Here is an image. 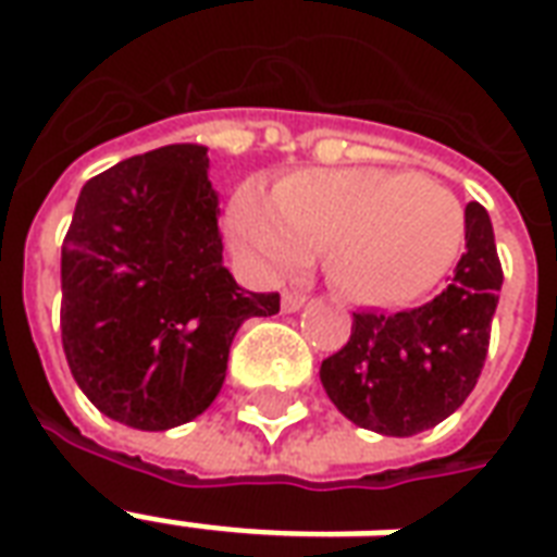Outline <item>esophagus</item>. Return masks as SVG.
Listing matches in <instances>:
<instances>
[{
	"label": "esophagus",
	"mask_w": 557,
	"mask_h": 557,
	"mask_svg": "<svg viewBox=\"0 0 557 557\" xmlns=\"http://www.w3.org/2000/svg\"><path fill=\"white\" fill-rule=\"evenodd\" d=\"M305 305V296L302 294H294V290H287V294H282V311L284 313H296L299 308Z\"/></svg>",
	"instance_id": "obj_1"
}]
</instances>
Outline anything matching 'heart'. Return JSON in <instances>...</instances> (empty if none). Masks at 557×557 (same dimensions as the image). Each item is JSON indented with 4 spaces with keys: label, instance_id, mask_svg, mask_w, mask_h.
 Listing matches in <instances>:
<instances>
[{
    "label": "heart",
    "instance_id": "obj_1",
    "mask_svg": "<svg viewBox=\"0 0 557 557\" xmlns=\"http://www.w3.org/2000/svg\"><path fill=\"white\" fill-rule=\"evenodd\" d=\"M463 234V208L446 184L367 166L302 170L275 194L246 182L228 205V240L252 275H294L325 249L334 287L375 308L434 290L458 261Z\"/></svg>",
    "mask_w": 557,
    "mask_h": 557
}]
</instances>
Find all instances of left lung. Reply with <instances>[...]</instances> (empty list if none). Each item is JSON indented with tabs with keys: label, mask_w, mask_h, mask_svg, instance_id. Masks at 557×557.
<instances>
[{
	"label": "left lung",
	"mask_w": 557,
	"mask_h": 557,
	"mask_svg": "<svg viewBox=\"0 0 557 557\" xmlns=\"http://www.w3.org/2000/svg\"><path fill=\"white\" fill-rule=\"evenodd\" d=\"M467 252L453 284L399 313H355L352 337L320 367L334 408L384 437H411L455 413L482 375L502 267L491 216L467 205Z\"/></svg>",
	"instance_id": "left-lung-1"
}]
</instances>
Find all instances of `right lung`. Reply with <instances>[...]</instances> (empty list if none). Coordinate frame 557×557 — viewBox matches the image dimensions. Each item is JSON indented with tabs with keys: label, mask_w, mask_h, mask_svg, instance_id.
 <instances>
[{
	"label": "right lung",
	"mask_w": 557,
	"mask_h": 557,
	"mask_svg": "<svg viewBox=\"0 0 557 557\" xmlns=\"http://www.w3.org/2000/svg\"><path fill=\"white\" fill-rule=\"evenodd\" d=\"M208 146L125 158L82 187L61 246V341L75 384L111 420L166 432L225 382L249 317L278 313L223 267Z\"/></svg>",
	"instance_id": "obj_1"
}]
</instances>
